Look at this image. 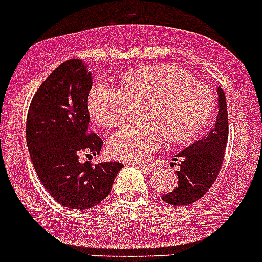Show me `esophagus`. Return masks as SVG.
<instances>
[{"label":"esophagus","mask_w":262,"mask_h":262,"mask_svg":"<svg viewBox=\"0 0 262 262\" xmlns=\"http://www.w3.org/2000/svg\"><path fill=\"white\" fill-rule=\"evenodd\" d=\"M136 165H137L140 169H142V171H145V172L155 171V167H153V165H150V164H136Z\"/></svg>","instance_id":"esophagus-1"}]
</instances>
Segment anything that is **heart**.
<instances>
[{
	"label": "heart",
	"mask_w": 262,
	"mask_h": 262,
	"mask_svg": "<svg viewBox=\"0 0 262 262\" xmlns=\"http://www.w3.org/2000/svg\"><path fill=\"white\" fill-rule=\"evenodd\" d=\"M144 122L117 132L107 148L114 157L127 161L145 160L167 136L184 144L199 136L215 110L211 87L193 79L187 70L173 64H156L127 70L118 87L97 84L89 95V112L107 129L121 126L133 106L142 105Z\"/></svg>",
	"instance_id": "obj_1"
}]
</instances>
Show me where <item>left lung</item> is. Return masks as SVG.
Wrapping results in <instances>:
<instances>
[{
  "mask_svg": "<svg viewBox=\"0 0 262 262\" xmlns=\"http://www.w3.org/2000/svg\"><path fill=\"white\" fill-rule=\"evenodd\" d=\"M218 95L220 112L214 129L173 159L178 161L180 169L175 173L178 175L175 190L161 196L168 205L186 206L196 202L211 188L220 173L229 137V121L226 97L222 87L218 89Z\"/></svg>",
  "mask_w": 262,
  "mask_h": 262,
  "instance_id": "1",
  "label": "left lung"
}]
</instances>
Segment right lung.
<instances>
[{
  "mask_svg": "<svg viewBox=\"0 0 262 262\" xmlns=\"http://www.w3.org/2000/svg\"><path fill=\"white\" fill-rule=\"evenodd\" d=\"M91 86V72L82 61H64L37 89L27 116V145L36 173L57 203L74 210L101 203L124 167L118 161H79L80 155H99L103 145L89 127Z\"/></svg>",
  "mask_w": 262,
  "mask_h": 262,
  "instance_id": "add662e5",
  "label": "right lung"
}]
</instances>
